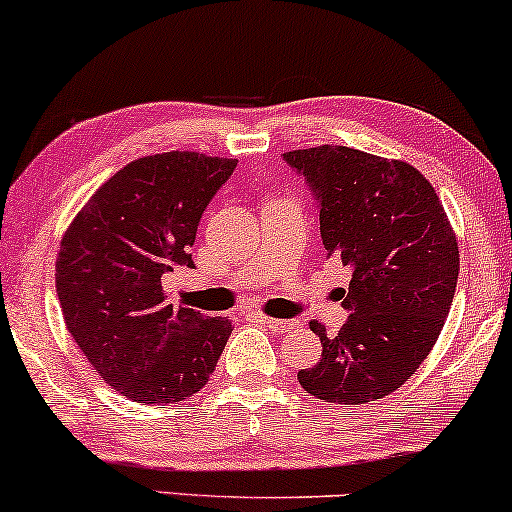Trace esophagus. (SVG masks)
Returning a JSON list of instances; mask_svg holds the SVG:
<instances>
[{"label":"esophagus","instance_id":"1","mask_svg":"<svg viewBox=\"0 0 512 512\" xmlns=\"http://www.w3.org/2000/svg\"><path fill=\"white\" fill-rule=\"evenodd\" d=\"M261 320L268 324L272 331H294V329H301V322H296V320H277V317H265V315H261Z\"/></svg>","mask_w":512,"mask_h":512}]
</instances>
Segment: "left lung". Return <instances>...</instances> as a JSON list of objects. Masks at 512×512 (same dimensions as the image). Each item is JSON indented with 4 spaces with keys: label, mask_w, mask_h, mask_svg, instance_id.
<instances>
[{
    "label": "left lung",
    "mask_w": 512,
    "mask_h": 512,
    "mask_svg": "<svg viewBox=\"0 0 512 512\" xmlns=\"http://www.w3.org/2000/svg\"><path fill=\"white\" fill-rule=\"evenodd\" d=\"M320 202L329 256L350 265L336 336L320 322L322 360L298 371L310 395L338 404L381 400L421 367L454 301L459 242L437 192L421 171L345 145L284 155Z\"/></svg>",
    "instance_id": "8db88e82"
}]
</instances>
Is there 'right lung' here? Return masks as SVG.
<instances>
[{"instance_id":"1","label":"right lung","mask_w":512,"mask_h":512,"mask_svg":"<svg viewBox=\"0 0 512 512\" xmlns=\"http://www.w3.org/2000/svg\"><path fill=\"white\" fill-rule=\"evenodd\" d=\"M237 159L190 150L134 159L79 209L61 240L56 291L86 360L143 404L188 400L207 386L232 334L225 317L167 301L164 272L192 268L190 247Z\"/></svg>"}]
</instances>
